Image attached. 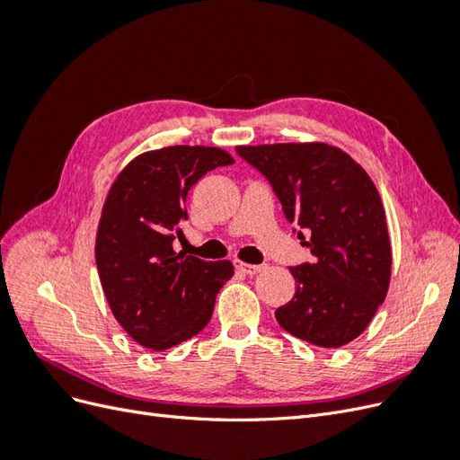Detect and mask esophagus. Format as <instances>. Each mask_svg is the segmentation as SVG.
<instances>
[{
  "label": "esophagus",
  "instance_id": "esophagus-1",
  "mask_svg": "<svg viewBox=\"0 0 460 460\" xmlns=\"http://www.w3.org/2000/svg\"><path fill=\"white\" fill-rule=\"evenodd\" d=\"M234 264H235V269L242 270L243 274H249V276L259 274L261 270L267 269V264H247V262H242V261H234Z\"/></svg>",
  "mask_w": 460,
  "mask_h": 460
}]
</instances>
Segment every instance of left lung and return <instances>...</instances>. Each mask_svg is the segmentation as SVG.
<instances>
[{
    "mask_svg": "<svg viewBox=\"0 0 460 460\" xmlns=\"http://www.w3.org/2000/svg\"><path fill=\"white\" fill-rule=\"evenodd\" d=\"M235 153L269 180L313 262L289 267L296 296L276 309L286 332L318 347H341L365 332L392 274L385 211L370 176L328 144L240 146Z\"/></svg>",
    "mask_w": 460,
    "mask_h": 460,
    "instance_id": "obj_1",
    "label": "left lung"
}]
</instances>
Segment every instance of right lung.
Wrapping results in <instances>:
<instances>
[{
  "mask_svg": "<svg viewBox=\"0 0 460 460\" xmlns=\"http://www.w3.org/2000/svg\"><path fill=\"white\" fill-rule=\"evenodd\" d=\"M232 163L218 147H164L136 157L109 191L95 240L97 272L119 324L147 349H169L199 333L234 274L230 261L172 249L180 222L188 220L190 188Z\"/></svg>",
  "mask_w": 460,
  "mask_h": 460,
  "instance_id": "obj_1",
  "label": "right lung"
}]
</instances>
